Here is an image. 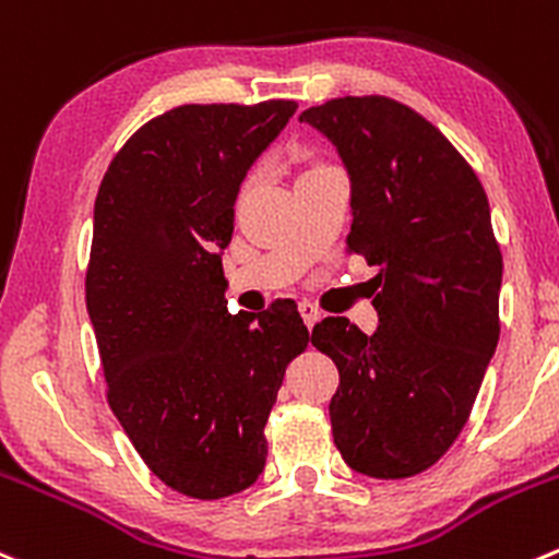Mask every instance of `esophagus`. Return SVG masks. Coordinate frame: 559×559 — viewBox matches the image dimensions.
Segmentation results:
<instances>
[{
    "label": "esophagus",
    "mask_w": 559,
    "mask_h": 559,
    "mask_svg": "<svg viewBox=\"0 0 559 559\" xmlns=\"http://www.w3.org/2000/svg\"><path fill=\"white\" fill-rule=\"evenodd\" d=\"M300 317H302V322H306V328L311 330L313 324L319 322V317H322V311H319L313 302H300Z\"/></svg>",
    "instance_id": "esophagus-1"
}]
</instances>
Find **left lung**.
I'll use <instances>...</instances> for the list:
<instances>
[{
    "mask_svg": "<svg viewBox=\"0 0 559 559\" xmlns=\"http://www.w3.org/2000/svg\"><path fill=\"white\" fill-rule=\"evenodd\" d=\"M338 150L352 182L349 253L379 267V328H313L338 368L333 440L355 473L412 478L440 462L473 412L500 341L502 253L473 166L417 111L382 95L300 114Z\"/></svg>",
    "mask_w": 559,
    "mask_h": 559,
    "instance_id": "8db88e82",
    "label": "left lung"
}]
</instances>
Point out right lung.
I'll return each mask as SVG.
<instances>
[{
    "mask_svg": "<svg viewBox=\"0 0 559 559\" xmlns=\"http://www.w3.org/2000/svg\"><path fill=\"white\" fill-rule=\"evenodd\" d=\"M295 108H171L130 135L95 199L86 311L108 406L144 464L197 500L262 475L264 424L308 346L295 300L226 311L221 264L242 180Z\"/></svg>",
    "mask_w": 559,
    "mask_h": 559,
    "instance_id": "1",
    "label": "right lung"
}]
</instances>
